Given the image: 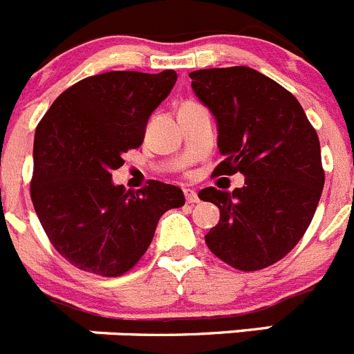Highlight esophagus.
Returning <instances> with one entry per match:
<instances>
[{"mask_svg":"<svg viewBox=\"0 0 354 354\" xmlns=\"http://www.w3.org/2000/svg\"><path fill=\"white\" fill-rule=\"evenodd\" d=\"M184 196H186L187 204H198V195L195 193V189H184Z\"/></svg>","mask_w":354,"mask_h":354,"instance_id":"34e87169","label":"esophagus"}]
</instances>
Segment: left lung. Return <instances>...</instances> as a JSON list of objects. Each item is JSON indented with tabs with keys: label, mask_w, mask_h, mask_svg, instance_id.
Masks as SVG:
<instances>
[{
	"label": "left lung",
	"mask_w": 354,
	"mask_h": 354,
	"mask_svg": "<svg viewBox=\"0 0 354 354\" xmlns=\"http://www.w3.org/2000/svg\"><path fill=\"white\" fill-rule=\"evenodd\" d=\"M189 77L218 124L223 161L212 175H245L232 193H198L220 207L205 243L236 270H264L298 245L314 218L324 186L317 133L298 99L255 68H202Z\"/></svg>",
	"instance_id": "1"
}]
</instances>
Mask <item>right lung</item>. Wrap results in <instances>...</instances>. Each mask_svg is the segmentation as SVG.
I'll return each mask as SVG.
<instances>
[{
  "label": "right lung",
  "instance_id": "right-lung-1",
  "mask_svg": "<svg viewBox=\"0 0 354 354\" xmlns=\"http://www.w3.org/2000/svg\"><path fill=\"white\" fill-rule=\"evenodd\" d=\"M175 71H111L84 77L56 97L35 131L31 202L51 245L77 270L127 273L184 193L149 180L115 186L122 154L142 145L149 117L174 88Z\"/></svg>",
  "mask_w": 354,
  "mask_h": 354
}]
</instances>
